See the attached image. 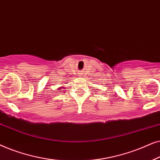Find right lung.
I'll return each mask as SVG.
<instances>
[{
    "mask_svg": "<svg viewBox=\"0 0 160 160\" xmlns=\"http://www.w3.org/2000/svg\"><path fill=\"white\" fill-rule=\"evenodd\" d=\"M65 89V87H59V90H60V89ZM59 92H63V90H60V91H59Z\"/></svg>",
    "mask_w": 160,
    "mask_h": 160,
    "instance_id": "obj_1",
    "label": "right lung"
}]
</instances>
